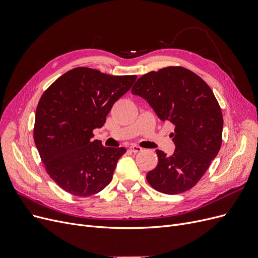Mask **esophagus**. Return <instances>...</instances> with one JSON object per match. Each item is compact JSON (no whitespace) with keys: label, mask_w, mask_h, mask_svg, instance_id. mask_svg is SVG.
Masks as SVG:
<instances>
[{"label":"esophagus","mask_w":258,"mask_h":258,"mask_svg":"<svg viewBox=\"0 0 258 258\" xmlns=\"http://www.w3.org/2000/svg\"><path fill=\"white\" fill-rule=\"evenodd\" d=\"M142 150H143V148H142V147H140V146H138V145H132V146H130V151H131L132 153H139V152H142Z\"/></svg>","instance_id":"1"}]
</instances>
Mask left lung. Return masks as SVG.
Returning a JSON list of instances; mask_svg holds the SVG:
<instances>
[{
    "label": "left lung",
    "mask_w": 258,
    "mask_h": 258,
    "mask_svg": "<svg viewBox=\"0 0 258 258\" xmlns=\"http://www.w3.org/2000/svg\"><path fill=\"white\" fill-rule=\"evenodd\" d=\"M131 92L145 99L162 121L175 126L174 153L156 151L158 165L147 173V182L168 195L190 189L222 145L223 115L213 91L189 70L169 67L140 77Z\"/></svg>",
    "instance_id": "obj_1"
}]
</instances>
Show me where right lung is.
<instances>
[{"label":"right lung","instance_id":"right-lung-1","mask_svg":"<svg viewBox=\"0 0 258 258\" xmlns=\"http://www.w3.org/2000/svg\"><path fill=\"white\" fill-rule=\"evenodd\" d=\"M137 80L89 68L70 70L53 82L36 107L34 142L47 173L62 189L92 196L110 184L124 147L93 141L113 104Z\"/></svg>","mask_w":258,"mask_h":258}]
</instances>
